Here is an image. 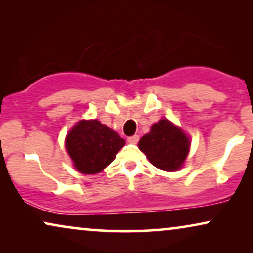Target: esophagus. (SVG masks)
I'll list each match as a JSON object with an SVG mask.
<instances>
[{"label":"esophagus","instance_id":"obj_1","mask_svg":"<svg viewBox=\"0 0 253 253\" xmlns=\"http://www.w3.org/2000/svg\"><path fill=\"white\" fill-rule=\"evenodd\" d=\"M127 141H129L130 144H137L138 141H139V136L138 134H134V136H131L127 138Z\"/></svg>","mask_w":253,"mask_h":253}]
</instances>
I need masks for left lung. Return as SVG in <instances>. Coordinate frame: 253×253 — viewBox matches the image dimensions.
<instances>
[{
	"label": "left lung",
	"mask_w": 253,
	"mask_h": 253,
	"mask_svg": "<svg viewBox=\"0 0 253 253\" xmlns=\"http://www.w3.org/2000/svg\"><path fill=\"white\" fill-rule=\"evenodd\" d=\"M138 146L155 167L175 171L182 167L188 157L190 140L168 120H160L152 126L150 133L141 137Z\"/></svg>",
	"instance_id": "obj_1"
}]
</instances>
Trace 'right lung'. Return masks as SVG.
<instances>
[{"label": "right lung", "instance_id": "add662e5", "mask_svg": "<svg viewBox=\"0 0 253 253\" xmlns=\"http://www.w3.org/2000/svg\"><path fill=\"white\" fill-rule=\"evenodd\" d=\"M126 141L98 120L81 121L67 136L65 147L82 174L102 171L116 158Z\"/></svg>", "mask_w": 253, "mask_h": 253}]
</instances>
